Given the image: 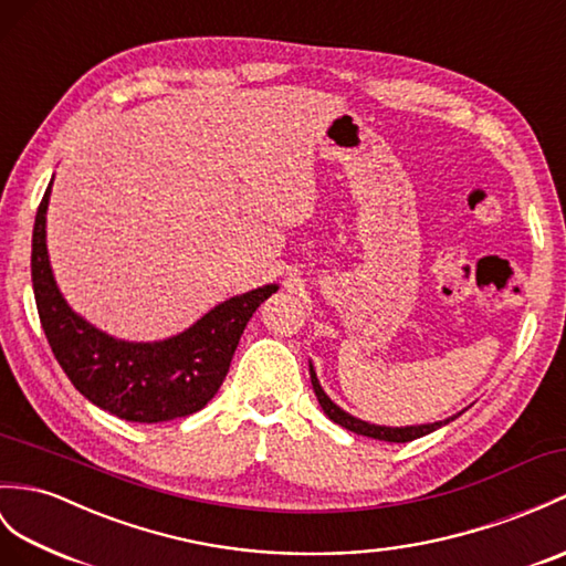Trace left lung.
<instances>
[{
	"instance_id": "8db88e82",
	"label": "left lung",
	"mask_w": 566,
	"mask_h": 566,
	"mask_svg": "<svg viewBox=\"0 0 566 566\" xmlns=\"http://www.w3.org/2000/svg\"><path fill=\"white\" fill-rule=\"evenodd\" d=\"M311 384H313V392H315V398H318V402H321V407H323V412L333 419L335 424H339V427H345V429H349V431H354V433H361V437H371V439H378V441H390V443H405V441H415V439H419V437H427V433H431V431H437L439 427H443V424H449V422H453V419L461 415H453V417H449V419H443V422H433V424H415V427H380V424H369V422H364V419H357V417H352L349 412H345L343 407H337L331 398L325 396V390L321 388V384H318V376H315V371H313V366H311Z\"/></svg>"
}]
</instances>
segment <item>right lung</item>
<instances>
[{
  "label": "right lung",
  "mask_w": 566,
  "mask_h": 566,
  "mask_svg": "<svg viewBox=\"0 0 566 566\" xmlns=\"http://www.w3.org/2000/svg\"><path fill=\"white\" fill-rule=\"evenodd\" d=\"M50 188L52 180L35 214L31 277L38 315L62 371L86 400L127 422H168L202 410L227 378L248 321L280 286L265 284L223 301L188 331L159 343L115 339L76 315L52 277L45 243Z\"/></svg>",
  "instance_id": "obj_1"
}]
</instances>
